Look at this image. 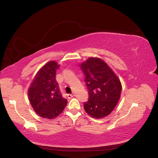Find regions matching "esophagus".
Masks as SVG:
<instances>
[{
  "instance_id": "34e87169",
  "label": "esophagus",
  "mask_w": 158,
  "mask_h": 158,
  "mask_svg": "<svg viewBox=\"0 0 158 158\" xmlns=\"http://www.w3.org/2000/svg\"><path fill=\"white\" fill-rule=\"evenodd\" d=\"M75 93H72V94H68V98H73V97H75Z\"/></svg>"
}]
</instances>
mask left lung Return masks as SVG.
Listing matches in <instances>:
<instances>
[{
	"label": "left lung",
	"instance_id": "obj_1",
	"mask_svg": "<svg viewBox=\"0 0 158 158\" xmlns=\"http://www.w3.org/2000/svg\"><path fill=\"white\" fill-rule=\"evenodd\" d=\"M88 89L84 110L94 118L106 117L112 112L120 99L122 85L107 64L99 58L89 57L81 64Z\"/></svg>",
	"mask_w": 158,
	"mask_h": 158
}]
</instances>
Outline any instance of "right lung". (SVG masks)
<instances>
[{"label": "right lung", "mask_w": 158, "mask_h": 158, "mask_svg": "<svg viewBox=\"0 0 158 158\" xmlns=\"http://www.w3.org/2000/svg\"><path fill=\"white\" fill-rule=\"evenodd\" d=\"M59 68L60 66L54 61L46 64L35 75L28 91L30 103L42 118H56L67 104L55 79Z\"/></svg>", "instance_id": "1"}]
</instances>
